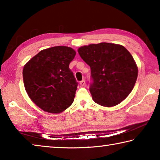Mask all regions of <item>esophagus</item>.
Listing matches in <instances>:
<instances>
[{
	"instance_id": "34e87169",
	"label": "esophagus",
	"mask_w": 160,
	"mask_h": 160,
	"mask_svg": "<svg viewBox=\"0 0 160 160\" xmlns=\"http://www.w3.org/2000/svg\"><path fill=\"white\" fill-rule=\"evenodd\" d=\"M80 84L81 86H84V85H85V80L83 79L82 80H81L80 82Z\"/></svg>"
}]
</instances>
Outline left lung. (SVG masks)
<instances>
[{"label": "left lung", "mask_w": 160, "mask_h": 160, "mask_svg": "<svg viewBox=\"0 0 160 160\" xmlns=\"http://www.w3.org/2000/svg\"><path fill=\"white\" fill-rule=\"evenodd\" d=\"M90 66V92L97 104L113 107L131 92L138 77V68L129 51L121 45L102 42L78 49Z\"/></svg>", "instance_id": "1"}]
</instances>
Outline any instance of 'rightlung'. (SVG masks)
I'll use <instances>...</instances> for the list:
<instances>
[{
	"mask_svg": "<svg viewBox=\"0 0 160 160\" xmlns=\"http://www.w3.org/2000/svg\"><path fill=\"white\" fill-rule=\"evenodd\" d=\"M75 53L70 47H51L38 53L24 67L27 93L45 112L61 113L73 102L78 82L69 64Z\"/></svg>",
	"mask_w": 160,
	"mask_h": 160,
	"instance_id": "add662e5",
	"label": "right lung"
}]
</instances>
